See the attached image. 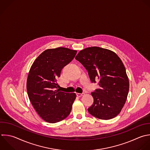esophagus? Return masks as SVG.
<instances>
[{"label":"esophagus","mask_w":150,"mask_h":150,"mask_svg":"<svg viewBox=\"0 0 150 150\" xmlns=\"http://www.w3.org/2000/svg\"><path fill=\"white\" fill-rule=\"evenodd\" d=\"M83 94H84V93H76V95H77L78 97H81L82 96H83Z\"/></svg>","instance_id":"1"}]
</instances>
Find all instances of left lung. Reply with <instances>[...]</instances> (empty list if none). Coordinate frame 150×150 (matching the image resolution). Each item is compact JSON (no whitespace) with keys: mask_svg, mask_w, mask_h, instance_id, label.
I'll list each match as a JSON object with an SVG mask.
<instances>
[{"mask_svg":"<svg viewBox=\"0 0 150 150\" xmlns=\"http://www.w3.org/2000/svg\"><path fill=\"white\" fill-rule=\"evenodd\" d=\"M87 70L92 83L100 80V88L91 94L93 104L88 112L102 120L116 117L121 111L129 91V80L125 68L120 57L113 52L99 47L81 50L75 58Z\"/></svg>","mask_w":150,"mask_h":150,"instance_id":"1","label":"left lung"}]
</instances>
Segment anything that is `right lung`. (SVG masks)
Wrapping results in <instances>:
<instances>
[{
	"label": "right lung",
	"mask_w": 150,
	"mask_h": 150,
	"mask_svg": "<svg viewBox=\"0 0 150 150\" xmlns=\"http://www.w3.org/2000/svg\"><path fill=\"white\" fill-rule=\"evenodd\" d=\"M76 53V50L66 47L47 49L30 69L26 85L29 100L40 117L48 122L61 121L71 112L76 94L60 91L57 79Z\"/></svg>",
	"instance_id": "1"
}]
</instances>
